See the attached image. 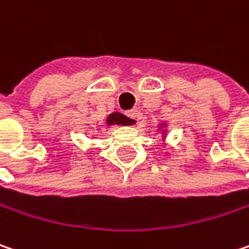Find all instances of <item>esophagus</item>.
Segmentation results:
<instances>
[{
  "instance_id": "obj_1",
  "label": "esophagus",
  "mask_w": 249,
  "mask_h": 249,
  "mask_svg": "<svg viewBox=\"0 0 249 249\" xmlns=\"http://www.w3.org/2000/svg\"><path fill=\"white\" fill-rule=\"evenodd\" d=\"M128 117L131 118V120H134L137 124H138L139 121L142 120V114L139 112L138 110H131V111H128Z\"/></svg>"
}]
</instances>
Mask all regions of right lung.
<instances>
[{
    "instance_id": "1",
    "label": "right lung",
    "mask_w": 249,
    "mask_h": 249,
    "mask_svg": "<svg viewBox=\"0 0 249 249\" xmlns=\"http://www.w3.org/2000/svg\"><path fill=\"white\" fill-rule=\"evenodd\" d=\"M135 123L134 120H131V118H128V117H125L123 114H120V112H114V114H111L110 117H108V120H107V124L108 125H132Z\"/></svg>"
}]
</instances>
